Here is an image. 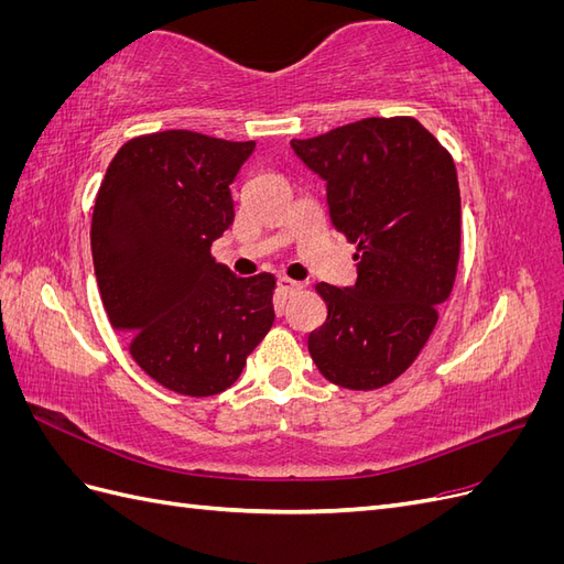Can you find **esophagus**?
<instances>
[{"instance_id":"34e87169","label":"esophagus","mask_w":564,"mask_h":564,"mask_svg":"<svg viewBox=\"0 0 564 564\" xmlns=\"http://www.w3.org/2000/svg\"><path fill=\"white\" fill-rule=\"evenodd\" d=\"M278 286H280V292H282L284 296H292V294H296V292H301V289H303V284L296 282V280H292V278H280V280H278Z\"/></svg>"}]
</instances>
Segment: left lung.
<instances>
[{
	"label": "left lung",
	"mask_w": 564,
	"mask_h": 564,
	"mask_svg": "<svg viewBox=\"0 0 564 564\" xmlns=\"http://www.w3.org/2000/svg\"><path fill=\"white\" fill-rule=\"evenodd\" d=\"M296 155L327 181L334 228L357 247V282H319L327 319L308 350L327 381L377 390L409 369L452 294L460 251V197L449 150L414 117H367Z\"/></svg>",
	"instance_id": "1"
}]
</instances>
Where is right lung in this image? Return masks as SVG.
I'll return each instance as SVG.
<instances>
[{"instance_id": "1", "label": "right lung", "mask_w": 564, "mask_h": 564, "mask_svg": "<svg viewBox=\"0 0 564 564\" xmlns=\"http://www.w3.org/2000/svg\"><path fill=\"white\" fill-rule=\"evenodd\" d=\"M253 141L197 131L135 135L117 150L91 216V256L110 324L150 379L209 398L240 377L270 332L275 278L216 263L235 204L230 183Z\"/></svg>"}]
</instances>
